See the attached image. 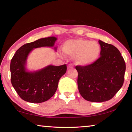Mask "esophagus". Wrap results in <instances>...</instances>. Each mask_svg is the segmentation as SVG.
Wrapping results in <instances>:
<instances>
[{
  "instance_id": "34e87169",
  "label": "esophagus",
  "mask_w": 132,
  "mask_h": 132,
  "mask_svg": "<svg viewBox=\"0 0 132 132\" xmlns=\"http://www.w3.org/2000/svg\"><path fill=\"white\" fill-rule=\"evenodd\" d=\"M73 68V66L72 64H69L68 65V69H72Z\"/></svg>"
}]
</instances>
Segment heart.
<instances>
[{"instance_id": "obj_1", "label": "heart", "mask_w": 132, "mask_h": 132, "mask_svg": "<svg viewBox=\"0 0 132 132\" xmlns=\"http://www.w3.org/2000/svg\"><path fill=\"white\" fill-rule=\"evenodd\" d=\"M62 50L66 56L75 57L77 64L87 66L97 61L101 47L95 41L79 38L66 41L63 44Z\"/></svg>"}]
</instances>
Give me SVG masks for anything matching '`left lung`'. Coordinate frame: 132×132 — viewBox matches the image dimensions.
I'll return each instance as SVG.
<instances>
[{"mask_svg":"<svg viewBox=\"0 0 132 132\" xmlns=\"http://www.w3.org/2000/svg\"><path fill=\"white\" fill-rule=\"evenodd\" d=\"M98 42L101 56L94 63L75 68L82 97L87 101L101 103L111 100L123 86L126 63L115 46L101 40Z\"/></svg>","mask_w":132,"mask_h":132,"instance_id":"obj_1","label":"left lung"}]
</instances>
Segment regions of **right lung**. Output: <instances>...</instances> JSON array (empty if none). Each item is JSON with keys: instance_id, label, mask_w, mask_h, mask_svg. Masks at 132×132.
<instances>
[{"instance_id": "add662e5", "label": "right lung", "mask_w": 132, "mask_h": 132, "mask_svg": "<svg viewBox=\"0 0 132 132\" xmlns=\"http://www.w3.org/2000/svg\"><path fill=\"white\" fill-rule=\"evenodd\" d=\"M56 40V37H50L27 43L16 52L12 59L10 65L12 85L24 101L43 103L52 97L57 89L59 80L66 72V64L50 65L35 72H27L25 67L31 51L40 47H53Z\"/></svg>"}]
</instances>
